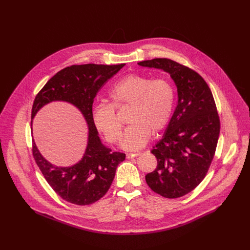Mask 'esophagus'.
Masks as SVG:
<instances>
[{
	"instance_id": "1",
	"label": "esophagus",
	"mask_w": 250,
	"mask_h": 250,
	"mask_svg": "<svg viewBox=\"0 0 250 250\" xmlns=\"http://www.w3.org/2000/svg\"><path fill=\"white\" fill-rule=\"evenodd\" d=\"M141 153L140 152H134V153H126V158H133V157H136L138 155H140Z\"/></svg>"
}]
</instances>
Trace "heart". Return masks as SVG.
<instances>
[{
    "label": "heart",
    "mask_w": 250,
    "mask_h": 250,
    "mask_svg": "<svg viewBox=\"0 0 250 250\" xmlns=\"http://www.w3.org/2000/svg\"><path fill=\"white\" fill-rule=\"evenodd\" d=\"M110 104H100L92 112V121L97 130L110 144L121 138L123 125L115 110L131 105L121 146L126 150L144 147L151 132L157 133L168 125L174 104V88L164 78L152 79L144 74L131 73L120 79L111 89Z\"/></svg>",
    "instance_id": "b5f03b06"
}]
</instances>
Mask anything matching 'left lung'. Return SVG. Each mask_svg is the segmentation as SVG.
Here are the masks:
<instances>
[{"mask_svg": "<svg viewBox=\"0 0 250 250\" xmlns=\"http://www.w3.org/2000/svg\"><path fill=\"white\" fill-rule=\"evenodd\" d=\"M138 65L162 69L174 80L178 103L161 140L151 150L157 167L146 176L150 189L176 199L193 191L215 156L221 123L210 89L196 71L167 58Z\"/></svg>", "mask_w": 250, "mask_h": 250, "instance_id": "left-lung-1", "label": "left lung"}]
</instances>
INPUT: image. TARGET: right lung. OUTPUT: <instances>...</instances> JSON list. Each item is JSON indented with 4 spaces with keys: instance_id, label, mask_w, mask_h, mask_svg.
I'll use <instances>...</instances> for the list:
<instances>
[{
    "instance_id": "1",
    "label": "right lung",
    "mask_w": 250,
    "mask_h": 250,
    "mask_svg": "<svg viewBox=\"0 0 250 250\" xmlns=\"http://www.w3.org/2000/svg\"><path fill=\"white\" fill-rule=\"evenodd\" d=\"M125 65L83 64L66 67L48 80L33 101L31 126L32 119L43 105L53 101H63L76 106L89 127L83 158L70 167H58L49 163L32 139L35 162L50 187L66 202L86 206L103 198L112 185L118 165L125 159V153L112 152L102 144L92 121L93 103L97 93Z\"/></svg>"
}]
</instances>
